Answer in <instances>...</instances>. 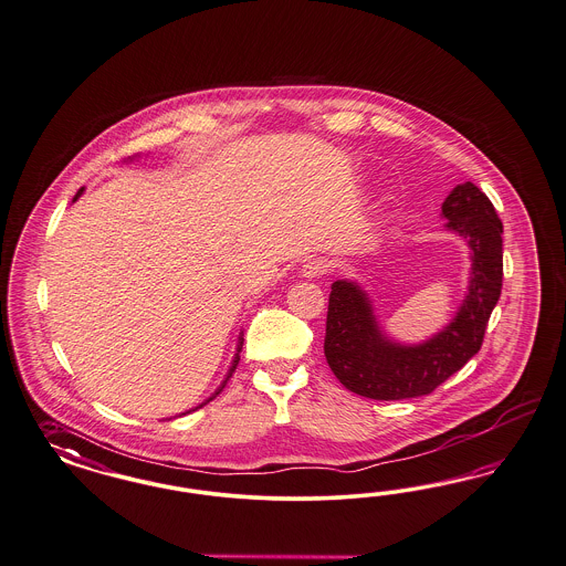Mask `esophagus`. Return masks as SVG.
<instances>
[{
    "mask_svg": "<svg viewBox=\"0 0 566 566\" xmlns=\"http://www.w3.org/2000/svg\"><path fill=\"white\" fill-rule=\"evenodd\" d=\"M328 270H331V263H328L326 259H319V256H317V259H307L301 273H303L305 277H319V275L328 273Z\"/></svg>",
    "mask_w": 566,
    "mask_h": 566,
    "instance_id": "34e87169",
    "label": "esophagus"
}]
</instances>
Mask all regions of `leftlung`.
<instances>
[{"instance_id": "1", "label": "left lung", "mask_w": 566, "mask_h": 566, "mask_svg": "<svg viewBox=\"0 0 566 566\" xmlns=\"http://www.w3.org/2000/svg\"><path fill=\"white\" fill-rule=\"evenodd\" d=\"M446 228L470 247L468 293L441 332L420 345H401L378 328L370 298L355 282L332 284L324 355L347 389L378 401L422 397L462 370L485 338L489 317L502 294L504 226L491 200L472 181L446 198Z\"/></svg>"}]
</instances>
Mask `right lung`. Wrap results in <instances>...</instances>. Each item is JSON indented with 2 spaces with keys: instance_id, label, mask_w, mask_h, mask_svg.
I'll use <instances>...</instances> for the list:
<instances>
[{
  "instance_id": "add662e5",
  "label": "right lung",
  "mask_w": 566,
  "mask_h": 566,
  "mask_svg": "<svg viewBox=\"0 0 566 566\" xmlns=\"http://www.w3.org/2000/svg\"><path fill=\"white\" fill-rule=\"evenodd\" d=\"M83 195V188H81V190H78L77 195H75V198H73V202H75V200H77L78 196ZM240 352H242V334H240V338H238V349H235V357H234V361H232V366H230V371H228V376H226V380H223V382H221V387H219V389L214 390V395H219V392H221V389H223V387H226V382H228V380H230V378H232V374H234V370H235V366H238V361H240ZM213 395V397H214ZM213 397H209V399H207V401H211V399H213ZM207 401H205V403H207ZM205 403H202V406H205Z\"/></svg>"
}]
</instances>
